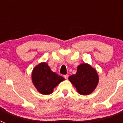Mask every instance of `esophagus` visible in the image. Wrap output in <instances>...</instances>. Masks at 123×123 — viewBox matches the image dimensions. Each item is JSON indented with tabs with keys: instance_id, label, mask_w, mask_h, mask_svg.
<instances>
[{
	"instance_id": "1",
	"label": "esophagus",
	"mask_w": 123,
	"mask_h": 123,
	"mask_svg": "<svg viewBox=\"0 0 123 123\" xmlns=\"http://www.w3.org/2000/svg\"><path fill=\"white\" fill-rule=\"evenodd\" d=\"M68 76H68V74L64 75V78H65V79H68Z\"/></svg>"
}]
</instances>
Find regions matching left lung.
Wrapping results in <instances>:
<instances>
[{
  "label": "left lung",
  "mask_w": 123,
  "mask_h": 123,
  "mask_svg": "<svg viewBox=\"0 0 123 123\" xmlns=\"http://www.w3.org/2000/svg\"><path fill=\"white\" fill-rule=\"evenodd\" d=\"M68 79L78 93L83 95L91 94L98 85L99 80L96 70L87 63L79 65L76 73L70 76Z\"/></svg>",
  "instance_id": "obj_1"
}]
</instances>
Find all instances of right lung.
Returning a JSON list of instances; mask_svg holds the SVG:
<instances>
[{"mask_svg":"<svg viewBox=\"0 0 123 123\" xmlns=\"http://www.w3.org/2000/svg\"><path fill=\"white\" fill-rule=\"evenodd\" d=\"M64 80V78L53 72L45 62L39 63L32 70V83L36 89L44 95L52 94L54 88Z\"/></svg>","mask_w":123,"mask_h":123,"instance_id":"obj_1","label":"right lung"}]
</instances>
